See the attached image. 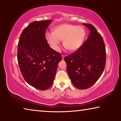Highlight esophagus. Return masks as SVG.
<instances>
[{"mask_svg":"<svg viewBox=\"0 0 121 121\" xmlns=\"http://www.w3.org/2000/svg\"><path fill=\"white\" fill-rule=\"evenodd\" d=\"M65 55H62V59H64V58H65Z\"/></svg>","mask_w":121,"mask_h":121,"instance_id":"34e87169","label":"esophagus"}]
</instances>
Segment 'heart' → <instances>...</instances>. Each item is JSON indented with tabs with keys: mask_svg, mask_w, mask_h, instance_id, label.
<instances>
[{
	"mask_svg": "<svg viewBox=\"0 0 121 121\" xmlns=\"http://www.w3.org/2000/svg\"><path fill=\"white\" fill-rule=\"evenodd\" d=\"M86 36L85 29L72 24H63L57 26L53 32L46 34V39L53 50H59L60 41L65 48L70 51L77 50L82 45Z\"/></svg>",
	"mask_w": 121,
	"mask_h": 121,
	"instance_id": "b5f03b06",
	"label": "heart"
}]
</instances>
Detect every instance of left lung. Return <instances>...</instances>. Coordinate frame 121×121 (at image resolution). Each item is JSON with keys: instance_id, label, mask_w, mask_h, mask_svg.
Returning <instances> with one entry per match:
<instances>
[{"instance_id": "1", "label": "left lung", "mask_w": 121, "mask_h": 121, "mask_svg": "<svg viewBox=\"0 0 121 121\" xmlns=\"http://www.w3.org/2000/svg\"><path fill=\"white\" fill-rule=\"evenodd\" d=\"M84 26L90 34L81 48L65 56L67 70L73 85L79 89L92 86L101 76L105 68L106 48L101 35L91 24Z\"/></svg>"}]
</instances>
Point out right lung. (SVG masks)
Masks as SVG:
<instances>
[{"label": "right lung", "mask_w": 121, "mask_h": 121, "mask_svg": "<svg viewBox=\"0 0 121 121\" xmlns=\"http://www.w3.org/2000/svg\"><path fill=\"white\" fill-rule=\"evenodd\" d=\"M52 20L34 21L22 32L17 46V61L29 84L46 90L52 85L61 54L49 46L45 31Z\"/></svg>", "instance_id": "right-lung-1"}]
</instances>
